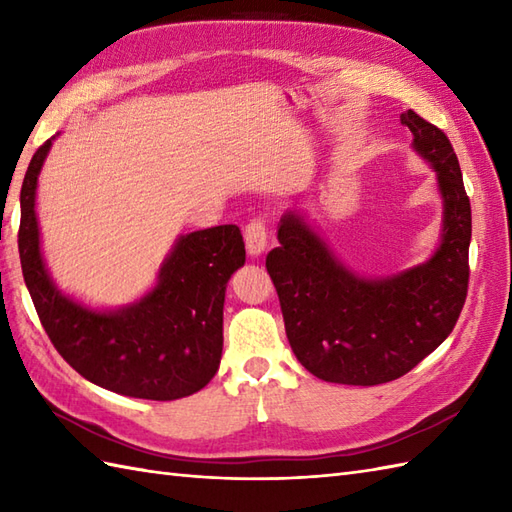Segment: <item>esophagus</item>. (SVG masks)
Returning a JSON list of instances; mask_svg holds the SVG:
<instances>
[{
  "mask_svg": "<svg viewBox=\"0 0 512 512\" xmlns=\"http://www.w3.org/2000/svg\"><path fill=\"white\" fill-rule=\"evenodd\" d=\"M246 250L250 257H259L268 246V231H266V220L264 217H255L246 226Z\"/></svg>",
  "mask_w": 512,
  "mask_h": 512,
  "instance_id": "obj_1",
  "label": "esophagus"
}]
</instances>
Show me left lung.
<instances>
[{
	"label": "left lung",
	"mask_w": 512,
	"mask_h": 512,
	"mask_svg": "<svg viewBox=\"0 0 512 512\" xmlns=\"http://www.w3.org/2000/svg\"><path fill=\"white\" fill-rule=\"evenodd\" d=\"M413 151L436 171L440 244L427 262L387 277L347 268L299 209L279 220L266 257L297 361L321 380L380 385L405 376L451 334L469 288L471 202L458 156L442 129L400 114Z\"/></svg>",
	"instance_id": "left-lung-1"
}]
</instances>
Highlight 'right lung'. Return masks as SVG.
<instances>
[{
    "label": "right lung",
    "mask_w": 512,
    "mask_h": 512,
    "mask_svg": "<svg viewBox=\"0 0 512 512\" xmlns=\"http://www.w3.org/2000/svg\"><path fill=\"white\" fill-rule=\"evenodd\" d=\"M52 136L32 156L21 184L19 259L43 330L83 378L114 394L176 400L200 391L222 358L226 284L246 262L235 224L180 235L147 295L96 310L54 284L41 255L37 180Z\"/></svg>",
    "instance_id": "1"
}]
</instances>
